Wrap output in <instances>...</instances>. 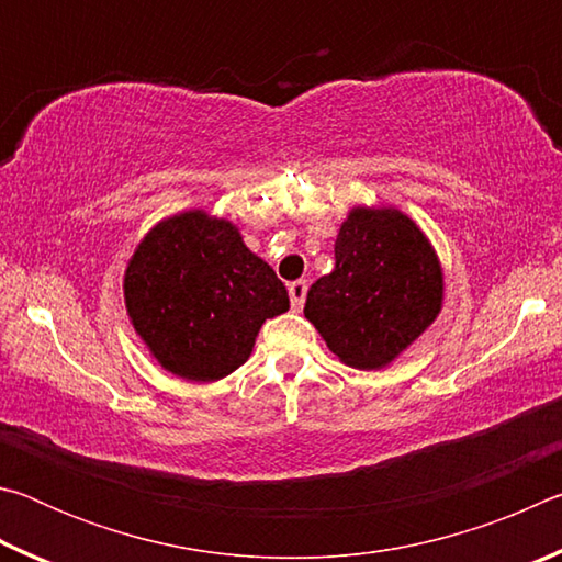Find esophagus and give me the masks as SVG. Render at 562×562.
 Returning <instances> with one entry per match:
<instances>
[{
	"label": "esophagus",
	"mask_w": 562,
	"mask_h": 562,
	"mask_svg": "<svg viewBox=\"0 0 562 562\" xmlns=\"http://www.w3.org/2000/svg\"><path fill=\"white\" fill-rule=\"evenodd\" d=\"M290 302H292V310L300 312L304 300H307V282L297 280V282H290Z\"/></svg>",
	"instance_id": "esophagus-1"
}]
</instances>
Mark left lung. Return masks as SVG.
<instances>
[{
    "mask_svg": "<svg viewBox=\"0 0 562 562\" xmlns=\"http://www.w3.org/2000/svg\"><path fill=\"white\" fill-rule=\"evenodd\" d=\"M443 270L429 237L392 205H357L335 243V270L307 292L304 317L339 361L382 369L434 325Z\"/></svg>",
    "mask_w": 562,
    "mask_h": 562,
    "instance_id": "8db88e82",
    "label": "left lung"
}]
</instances>
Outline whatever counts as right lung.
<instances>
[{"label":"right lung","mask_w":562,"mask_h":562,"mask_svg":"<svg viewBox=\"0 0 562 562\" xmlns=\"http://www.w3.org/2000/svg\"><path fill=\"white\" fill-rule=\"evenodd\" d=\"M123 300L150 357L198 384L243 367L265 319L290 310L284 284L237 225L205 211L150 227L123 272Z\"/></svg>","instance_id":"1"}]
</instances>
